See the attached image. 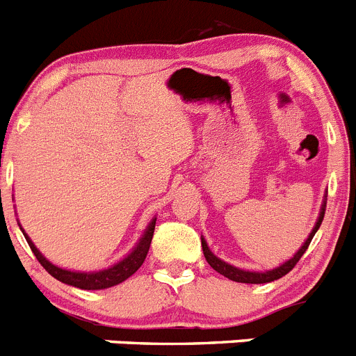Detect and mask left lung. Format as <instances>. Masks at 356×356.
Wrapping results in <instances>:
<instances>
[{
	"instance_id": "obj_1",
	"label": "left lung",
	"mask_w": 356,
	"mask_h": 356,
	"mask_svg": "<svg viewBox=\"0 0 356 356\" xmlns=\"http://www.w3.org/2000/svg\"><path fill=\"white\" fill-rule=\"evenodd\" d=\"M325 210H326V201H323L316 226H314V229L310 232V235H308V238L305 241L303 246L298 250V253H296L292 259H289L287 262H284L280 267H275V269H271V271H266V273L244 271V269H238V267L229 266V264L222 262L221 259H217L216 254L210 251V248H209V244H207L205 238L201 237V248H203V254H205V259H207V262L210 264V267H212V269H216L219 275L226 276L228 280H234V282H238V284H269V282H275V280H278V278H282V276L287 275L289 271H292V269H294L296 264L300 262V259L303 257V253L308 250V246H310V242H312L314 235H316V232L319 229L321 222H323Z\"/></svg>"
}]
</instances>
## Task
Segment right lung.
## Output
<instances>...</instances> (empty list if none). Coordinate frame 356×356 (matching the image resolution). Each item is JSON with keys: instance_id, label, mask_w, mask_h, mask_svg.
Masks as SVG:
<instances>
[{"instance_id": "right-lung-1", "label": "right lung", "mask_w": 356, "mask_h": 356, "mask_svg": "<svg viewBox=\"0 0 356 356\" xmlns=\"http://www.w3.org/2000/svg\"><path fill=\"white\" fill-rule=\"evenodd\" d=\"M155 219H151V222L147 225L146 232L140 237V241L137 242V246L130 251V253L121 260V262L114 264V266H110L108 269H103V271H90V273H83V271H69V269H62V267L55 266V264L49 262L42 253L35 248V244L31 242V238L24 234V238H26L28 246L31 248L33 254H35V259L39 260L40 266L62 284L72 285V287L83 289V291H99V289H108L114 287V285L121 284L127 278H130L137 269L144 264L146 260V254L149 251V244L151 238H153V232H155Z\"/></svg>"}]
</instances>
